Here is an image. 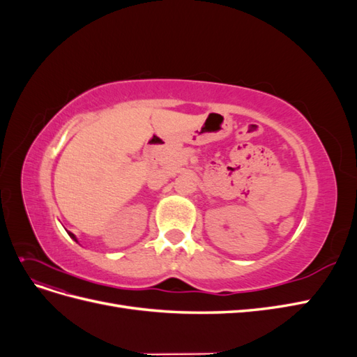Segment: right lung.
Listing matches in <instances>:
<instances>
[{
	"label": "right lung",
	"mask_w": 357,
	"mask_h": 357,
	"mask_svg": "<svg viewBox=\"0 0 357 357\" xmlns=\"http://www.w3.org/2000/svg\"><path fill=\"white\" fill-rule=\"evenodd\" d=\"M68 235H70V236H71V238H73V240H74V241H77V238H75V235H74V234H71V232H68Z\"/></svg>",
	"instance_id": "add662e5"
}]
</instances>
